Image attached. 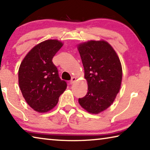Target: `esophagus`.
<instances>
[{"mask_svg": "<svg viewBox=\"0 0 150 150\" xmlns=\"http://www.w3.org/2000/svg\"><path fill=\"white\" fill-rule=\"evenodd\" d=\"M76 78H74V77L72 78V79H71V80L70 81V84H73L74 83V82H76Z\"/></svg>", "mask_w": 150, "mask_h": 150, "instance_id": "esophagus-1", "label": "esophagus"}]
</instances>
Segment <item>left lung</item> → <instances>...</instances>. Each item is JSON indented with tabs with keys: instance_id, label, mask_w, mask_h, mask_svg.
Segmentation results:
<instances>
[{
	"instance_id": "8db88e82",
	"label": "left lung",
	"mask_w": 150,
	"mask_h": 150,
	"mask_svg": "<svg viewBox=\"0 0 150 150\" xmlns=\"http://www.w3.org/2000/svg\"><path fill=\"white\" fill-rule=\"evenodd\" d=\"M78 49L88 82L87 94L78 102L89 113L99 114L111 105L120 91L121 62L114 48L104 40L80 44Z\"/></svg>"
}]
</instances>
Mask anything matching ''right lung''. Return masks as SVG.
Instances as JSON below:
<instances>
[{
	"label": "right lung",
	"instance_id": "right-lung-1",
	"mask_svg": "<svg viewBox=\"0 0 150 150\" xmlns=\"http://www.w3.org/2000/svg\"><path fill=\"white\" fill-rule=\"evenodd\" d=\"M63 46L57 40L40 42L27 54L18 70V84L32 108L40 113L56 106L67 84L59 77L52 58Z\"/></svg>",
	"mask_w": 150,
	"mask_h": 150
}]
</instances>
